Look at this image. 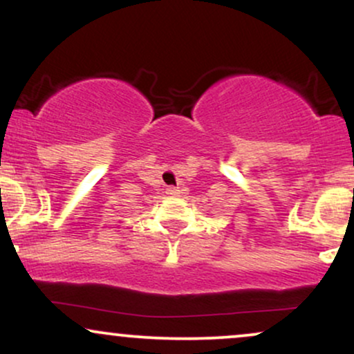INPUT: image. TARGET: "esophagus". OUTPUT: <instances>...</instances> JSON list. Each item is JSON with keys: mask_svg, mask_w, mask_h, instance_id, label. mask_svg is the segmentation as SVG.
I'll use <instances>...</instances> for the list:
<instances>
[{"mask_svg": "<svg viewBox=\"0 0 354 354\" xmlns=\"http://www.w3.org/2000/svg\"><path fill=\"white\" fill-rule=\"evenodd\" d=\"M165 194H167L169 197H178V195H180V190H178L177 187H167Z\"/></svg>", "mask_w": 354, "mask_h": 354, "instance_id": "esophagus-1", "label": "esophagus"}]
</instances>
